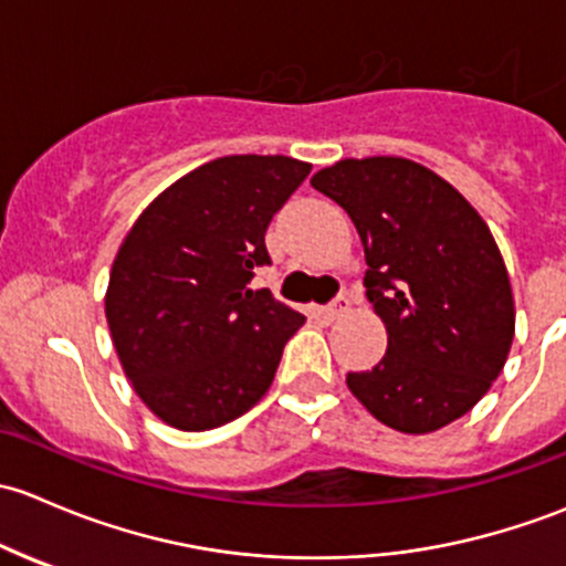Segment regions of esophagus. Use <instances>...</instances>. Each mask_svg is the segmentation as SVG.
Here are the masks:
<instances>
[{
	"label": "esophagus",
	"instance_id": "34e87169",
	"mask_svg": "<svg viewBox=\"0 0 566 566\" xmlns=\"http://www.w3.org/2000/svg\"><path fill=\"white\" fill-rule=\"evenodd\" d=\"M352 311V300H348L346 294H340V296H335V300L329 302V305L324 307V313H326V318H340V316H346V313Z\"/></svg>",
	"mask_w": 566,
	"mask_h": 566
}]
</instances>
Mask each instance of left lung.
Returning <instances> with one entry per match:
<instances>
[{
	"mask_svg": "<svg viewBox=\"0 0 566 566\" xmlns=\"http://www.w3.org/2000/svg\"><path fill=\"white\" fill-rule=\"evenodd\" d=\"M311 185L357 226L365 294L387 326V354L348 373V389L400 433L455 422L496 381L515 335L491 229L450 182L406 157H348Z\"/></svg>",
	"mask_w": 566,
	"mask_h": 566,
	"instance_id": "obj_1",
	"label": "left lung"
}]
</instances>
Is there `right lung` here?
Masks as SVG:
<instances>
[{"instance_id":"right-lung-1","label":"right lung","mask_w":566,"mask_h":566,"mask_svg":"<svg viewBox=\"0 0 566 566\" xmlns=\"http://www.w3.org/2000/svg\"><path fill=\"white\" fill-rule=\"evenodd\" d=\"M311 163L229 155L163 190L111 266L106 318L125 376L163 422L212 430L253 409L305 316L253 289L264 234Z\"/></svg>"}]
</instances>
